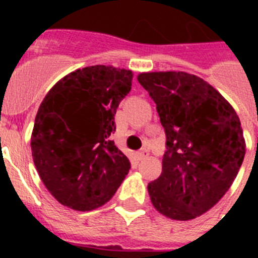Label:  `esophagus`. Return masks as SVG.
Listing matches in <instances>:
<instances>
[{"mask_svg": "<svg viewBox=\"0 0 258 258\" xmlns=\"http://www.w3.org/2000/svg\"><path fill=\"white\" fill-rule=\"evenodd\" d=\"M147 157H149V150L143 149V150H141L139 153H138V158H139V159H145V158H147Z\"/></svg>", "mask_w": 258, "mask_h": 258, "instance_id": "obj_1", "label": "esophagus"}]
</instances>
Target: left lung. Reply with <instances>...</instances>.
Wrapping results in <instances>:
<instances>
[{"instance_id":"1","label":"left lung","mask_w":258,"mask_h":258,"mask_svg":"<svg viewBox=\"0 0 258 258\" xmlns=\"http://www.w3.org/2000/svg\"><path fill=\"white\" fill-rule=\"evenodd\" d=\"M166 133L162 174L149 183L154 208L167 218L194 220L225 196L245 157L238 115L204 79L186 72H145Z\"/></svg>"}]
</instances>
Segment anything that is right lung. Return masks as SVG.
<instances>
[{
	"label": "right lung",
	"mask_w": 258,
	"mask_h": 258,
	"mask_svg": "<svg viewBox=\"0 0 258 258\" xmlns=\"http://www.w3.org/2000/svg\"><path fill=\"white\" fill-rule=\"evenodd\" d=\"M133 71L92 66L58 80L38 107L30 147L38 175L64 206L89 212L108 202L131 169L109 141Z\"/></svg>",
	"instance_id": "right-lung-1"
}]
</instances>
